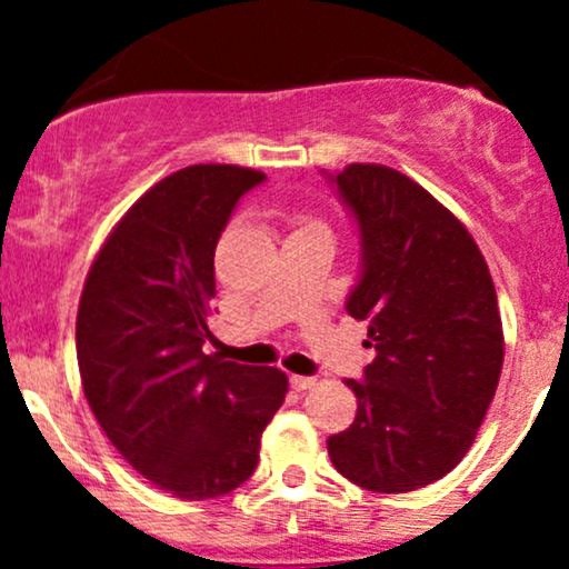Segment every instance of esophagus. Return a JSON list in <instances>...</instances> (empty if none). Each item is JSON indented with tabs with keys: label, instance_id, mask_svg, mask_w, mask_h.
I'll return each instance as SVG.
<instances>
[{
	"label": "esophagus",
	"instance_id": "obj_1",
	"mask_svg": "<svg viewBox=\"0 0 569 569\" xmlns=\"http://www.w3.org/2000/svg\"><path fill=\"white\" fill-rule=\"evenodd\" d=\"M291 388L293 390H310L316 385V377H302V375H291Z\"/></svg>",
	"mask_w": 569,
	"mask_h": 569
}]
</instances>
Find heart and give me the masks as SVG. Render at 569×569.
Masks as SVG:
<instances>
[{
	"label": "heart",
	"instance_id": "1",
	"mask_svg": "<svg viewBox=\"0 0 569 569\" xmlns=\"http://www.w3.org/2000/svg\"><path fill=\"white\" fill-rule=\"evenodd\" d=\"M307 224H316V221H305V224H302V227H307Z\"/></svg>",
	"mask_w": 569,
	"mask_h": 569
}]
</instances>
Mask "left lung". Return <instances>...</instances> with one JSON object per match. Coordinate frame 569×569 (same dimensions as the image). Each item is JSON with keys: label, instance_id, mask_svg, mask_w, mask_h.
<instances>
[{"label": "left lung", "instance_id": "left-lung-1", "mask_svg": "<svg viewBox=\"0 0 569 569\" xmlns=\"http://www.w3.org/2000/svg\"><path fill=\"white\" fill-rule=\"evenodd\" d=\"M361 234L348 312L369 323L375 361L356 420L326 447L369 492H411L447 476L485 422L502 369L492 276L471 232L409 176L352 162L331 176Z\"/></svg>", "mask_w": 569, "mask_h": 569}]
</instances>
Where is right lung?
I'll return each instance as SVG.
<instances>
[{
    "label": "right lung",
    "instance_id": "right-lung-1",
    "mask_svg": "<svg viewBox=\"0 0 569 569\" xmlns=\"http://www.w3.org/2000/svg\"><path fill=\"white\" fill-rule=\"evenodd\" d=\"M264 173L189 166L117 221L77 310V363L98 426L130 466L181 500L232 492L257 471L259 441L289 377L206 356L213 251L234 206Z\"/></svg>",
    "mask_w": 569,
    "mask_h": 569
}]
</instances>
